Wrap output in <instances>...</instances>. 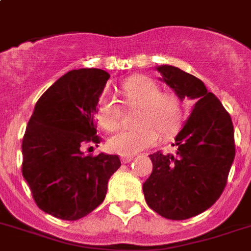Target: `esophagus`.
Listing matches in <instances>:
<instances>
[{
    "instance_id": "34e87169",
    "label": "esophagus",
    "mask_w": 251,
    "mask_h": 251,
    "mask_svg": "<svg viewBox=\"0 0 251 251\" xmlns=\"http://www.w3.org/2000/svg\"><path fill=\"white\" fill-rule=\"evenodd\" d=\"M132 160H133V156H123V158H122V163H124V164L130 163Z\"/></svg>"
}]
</instances>
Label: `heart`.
Listing matches in <instances>:
<instances>
[{
	"label": "heart",
	"instance_id": "1",
	"mask_svg": "<svg viewBox=\"0 0 251 251\" xmlns=\"http://www.w3.org/2000/svg\"><path fill=\"white\" fill-rule=\"evenodd\" d=\"M123 102L138 107L133 129H123L107 140V149L122 156H133L158 141V132L168 137L182 123V103L175 93L161 92V88L148 76H132L121 86ZM97 122L103 129L113 130L122 121V109L109 97H102L96 111Z\"/></svg>",
	"mask_w": 251,
	"mask_h": 251
}]
</instances>
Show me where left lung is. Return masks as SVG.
Wrapping results in <instances>:
<instances>
[{
    "label": "left lung",
    "mask_w": 251,
    "mask_h": 251,
    "mask_svg": "<svg viewBox=\"0 0 251 251\" xmlns=\"http://www.w3.org/2000/svg\"><path fill=\"white\" fill-rule=\"evenodd\" d=\"M156 69L179 100L196 102L176 137V152L150 155L152 172L142 190L154 212L182 221L205 212L222 195L235 159V132L222 102L199 78L172 65Z\"/></svg>",
    "instance_id": "8db88e82"
}]
</instances>
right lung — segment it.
<instances>
[{
  "label": "right lung",
  "instance_id": "add662e5",
  "mask_svg": "<svg viewBox=\"0 0 251 251\" xmlns=\"http://www.w3.org/2000/svg\"><path fill=\"white\" fill-rule=\"evenodd\" d=\"M110 78L101 69L68 72L37 101L23 138V177L37 206L64 221L90 214L103 201L121 167L118 155H86L100 144L97 103Z\"/></svg>",
  "mask_w": 251,
  "mask_h": 251
}]
</instances>
